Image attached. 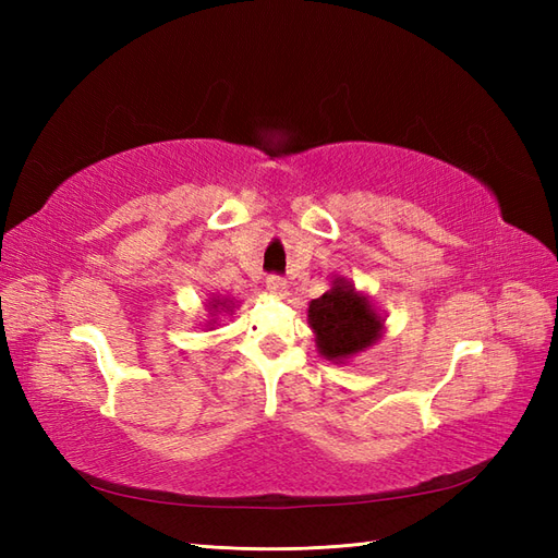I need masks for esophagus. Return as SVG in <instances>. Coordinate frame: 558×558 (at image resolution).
Returning <instances> with one entry per match:
<instances>
[{
    "mask_svg": "<svg viewBox=\"0 0 558 558\" xmlns=\"http://www.w3.org/2000/svg\"><path fill=\"white\" fill-rule=\"evenodd\" d=\"M266 288L272 292V294H282L288 290V280L282 278V276H276V272H272V276H268L266 278Z\"/></svg>",
    "mask_w": 558,
    "mask_h": 558,
    "instance_id": "34e87169",
    "label": "esophagus"
}]
</instances>
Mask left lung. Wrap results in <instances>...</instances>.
Masks as SVG:
<instances>
[{"instance_id":"8db88e82","label":"left lung","mask_w":558,"mask_h":558,"mask_svg":"<svg viewBox=\"0 0 558 558\" xmlns=\"http://www.w3.org/2000/svg\"><path fill=\"white\" fill-rule=\"evenodd\" d=\"M310 324L316 333L318 352L328 360H345L369 348L381 330V318L352 282H338L310 304Z\"/></svg>"}]
</instances>
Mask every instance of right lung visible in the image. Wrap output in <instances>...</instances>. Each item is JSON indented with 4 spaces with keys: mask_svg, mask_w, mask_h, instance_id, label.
Returning a JSON list of instances; mask_svg holds the SVG:
<instances>
[{
    "mask_svg": "<svg viewBox=\"0 0 558 558\" xmlns=\"http://www.w3.org/2000/svg\"><path fill=\"white\" fill-rule=\"evenodd\" d=\"M213 310H216V304H213Z\"/></svg>",
    "mask_w": 558,
    "mask_h": 558,
    "instance_id": "add662e5",
    "label": "right lung"
}]
</instances>
